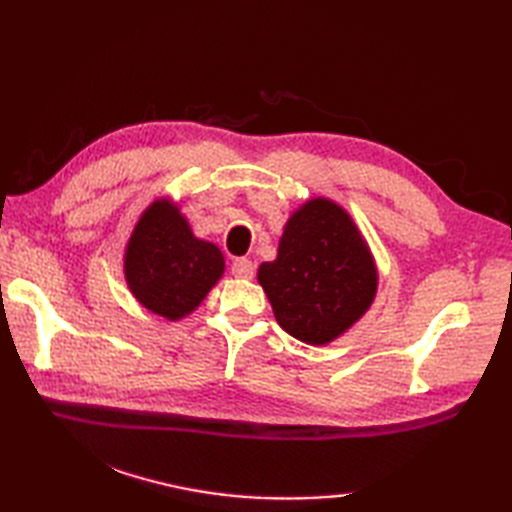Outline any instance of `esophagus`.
Instances as JSON below:
<instances>
[{
	"instance_id": "34e87169",
	"label": "esophagus",
	"mask_w": 512,
	"mask_h": 512,
	"mask_svg": "<svg viewBox=\"0 0 512 512\" xmlns=\"http://www.w3.org/2000/svg\"><path fill=\"white\" fill-rule=\"evenodd\" d=\"M231 273L239 279H250L255 275V266H253V262H250V259L237 257V259H233V264H231Z\"/></svg>"
}]
</instances>
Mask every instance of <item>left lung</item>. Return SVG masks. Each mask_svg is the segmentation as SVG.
<instances>
[{
	"label": "left lung",
	"instance_id": "obj_1",
	"mask_svg": "<svg viewBox=\"0 0 512 512\" xmlns=\"http://www.w3.org/2000/svg\"><path fill=\"white\" fill-rule=\"evenodd\" d=\"M257 281L281 328L308 345H325L372 306L378 273L350 213L314 198L290 215L277 259L259 266Z\"/></svg>",
	"mask_w": 512,
	"mask_h": 512
}]
</instances>
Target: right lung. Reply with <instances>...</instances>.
I'll return each mask as SVG.
<instances>
[{
	"label": "right lung",
	"mask_w": 512,
	"mask_h": 512,
	"mask_svg": "<svg viewBox=\"0 0 512 512\" xmlns=\"http://www.w3.org/2000/svg\"><path fill=\"white\" fill-rule=\"evenodd\" d=\"M222 275V250L195 237L176 204L162 198L147 206L125 248V279L138 303L176 321L198 308Z\"/></svg>",
	"instance_id": "1"
}]
</instances>
